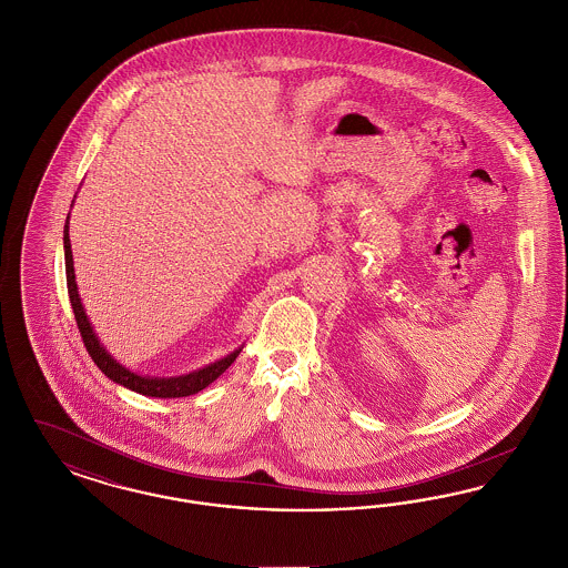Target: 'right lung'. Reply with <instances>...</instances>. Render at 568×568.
<instances>
[{"instance_id":"1","label":"right lung","mask_w":568,"mask_h":568,"mask_svg":"<svg viewBox=\"0 0 568 568\" xmlns=\"http://www.w3.org/2000/svg\"><path fill=\"white\" fill-rule=\"evenodd\" d=\"M70 221V215H68ZM65 221L63 227V248H65V278H68V294H70V302H72V311L79 324V332H81L82 343L87 347V352L91 355V359L98 364V368L114 383L138 392L142 396H153V398H183V396H191L197 394L200 389H204L206 385H211L216 377H221L232 362L239 357V353L243 352V347H239L236 352L216 359L213 364L193 371L190 375H181V377H142L138 373H132L130 368L121 366L109 352L106 347L98 341L93 325L89 324L87 313L82 308L81 296H79V287H77V276H74V262H72V244H70V225Z\"/></svg>"}]
</instances>
